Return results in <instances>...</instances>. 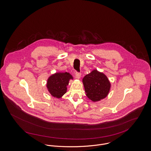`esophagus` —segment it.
Listing matches in <instances>:
<instances>
[{"mask_svg": "<svg viewBox=\"0 0 151 151\" xmlns=\"http://www.w3.org/2000/svg\"><path fill=\"white\" fill-rule=\"evenodd\" d=\"M75 75H76V78L78 79H81V73H78V72H76Z\"/></svg>", "mask_w": 151, "mask_h": 151, "instance_id": "34e87169", "label": "esophagus"}]
</instances>
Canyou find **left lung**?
Here are the masks:
<instances>
[{
    "mask_svg": "<svg viewBox=\"0 0 151 151\" xmlns=\"http://www.w3.org/2000/svg\"><path fill=\"white\" fill-rule=\"evenodd\" d=\"M82 82L87 97L93 102H97L106 97L111 87L107 76L97 69L86 75Z\"/></svg>",
    "mask_w": 151,
    "mask_h": 151,
    "instance_id": "left-lung-1",
    "label": "left lung"
}]
</instances>
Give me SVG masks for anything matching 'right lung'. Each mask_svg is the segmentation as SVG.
Instances as JSON below:
<instances>
[{
    "mask_svg": "<svg viewBox=\"0 0 151 151\" xmlns=\"http://www.w3.org/2000/svg\"><path fill=\"white\" fill-rule=\"evenodd\" d=\"M73 79V76L69 72H56L47 79V89L52 97L61 99L67 93L69 81Z\"/></svg>",
    "mask_w": 151,
    "mask_h": 151,
    "instance_id": "right-lung-1",
    "label": "right lung"
}]
</instances>
